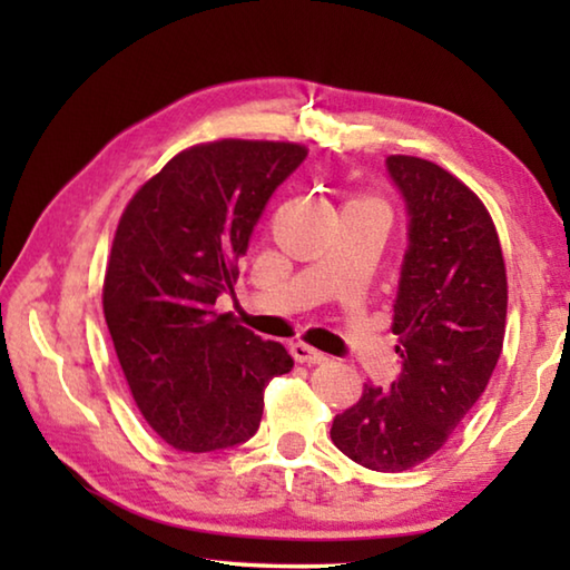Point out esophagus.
Listing matches in <instances>:
<instances>
[{"label":"esophagus","mask_w":570,"mask_h":570,"mask_svg":"<svg viewBox=\"0 0 570 570\" xmlns=\"http://www.w3.org/2000/svg\"><path fill=\"white\" fill-rule=\"evenodd\" d=\"M292 354H294V360L302 362V364H322V362L330 360V356H326L324 352L314 350V346H308L304 342L292 344Z\"/></svg>","instance_id":"34e87169"}]
</instances>
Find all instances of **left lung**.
<instances>
[{
    "mask_svg": "<svg viewBox=\"0 0 570 570\" xmlns=\"http://www.w3.org/2000/svg\"><path fill=\"white\" fill-rule=\"evenodd\" d=\"M410 214L392 332L402 374L390 390L364 384L332 422V442L356 465L402 472L445 445L485 392L503 352L505 258L493 218L438 163L390 156Z\"/></svg>",
    "mask_w": 570,
    "mask_h": 570,
    "instance_id": "1",
    "label": "left lung"
}]
</instances>
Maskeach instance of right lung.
Returning <instances> with one entry per match:
<instances>
[{
	"label": "right lung",
	"instance_id": "right-lung-1",
	"mask_svg": "<svg viewBox=\"0 0 570 570\" xmlns=\"http://www.w3.org/2000/svg\"><path fill=\"white\" fill-rule=\"evenodd\" d=\"M284 140L180 150L135 190L115 230L102 312L135 404L163 442L214 452L246 442L264 390L294 366L284 344L216 314L278 183L306 158Z\"/></svg>",
	"mask_w": 570,
	"mask_h": 570
}]
</instances>
